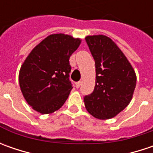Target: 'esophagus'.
Instances as JSON below:
<instances>
[{
	"instance_id": "34e87169",
	"label": "esophagus",
	"mask_w": 153,
	"mask_h": 153,
	"mask_svg": "<svg viewBox=\"0 0 153 153\" xmlns=\"http://www.w3.org/2000/svg\"><path fill=\"white\" fill-rule=\"evenodd\" d=\"M81 82H76L75 83V87H76V88H78L80 87V85H81Z\"/></svg>"
}]
</instances>
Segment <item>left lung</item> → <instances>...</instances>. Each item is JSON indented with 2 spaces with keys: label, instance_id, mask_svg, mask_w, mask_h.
<instances>
[{
  "label": "left lung",
  "instance_id": "1",
  "mask_svg": "<svg viewBox=\"0 0 153 153\" xmlns=\"http://www.w3.org/2000/svg\"><path fill=\"white\" fill-rule=\"evenodd\" d=\"M95 62L96 80L92 94L84 96L87 111L98 119H110L131 101L136 75L114 42L103 35L85 38Z\"/></svg>",
  "mask_w": 153,
  "mask_h": 153
}]
</instances>
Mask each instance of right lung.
Wrapping results in <instances>:
<instances>
[{"mask_svg": "<svg viewBox=\"0 0 153 153\" xmlns=\"http://www.w3.org/2000/svg\"><path fill=\"white\" fill-rule=\"evenodd\" d=\"M81 39L65 34H53L42 40L21 65L19 82L27 103L42 114L59 110L72 89L69 79L70 57Z\"/></svg>", "mask_w": 153, "mask_h": 153, "instance_id": "right-lung-1", "label": "right lung"}]
</instances>
